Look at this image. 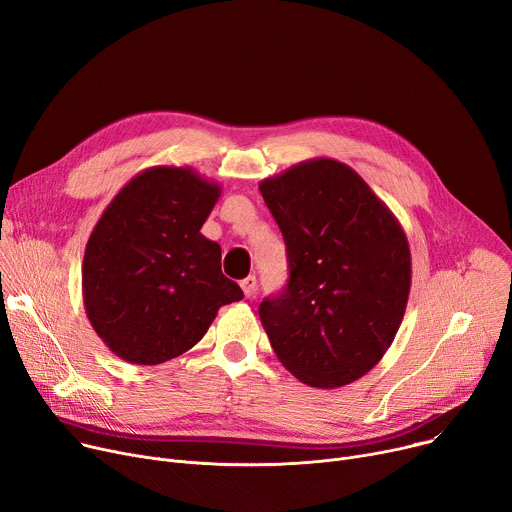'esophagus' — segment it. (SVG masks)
Returning <instances> with one entry per match:
<instances>
[{
  "label": "esophagus",
  "instance_id": "34e87169",
  "mask_svg": "<svg viewBox=\"0 0 512 512\" xmlns=\"http://www.w3.org/2000/svg\"><path fill=\"white\" fill-rule=\"evenodd\" d=\"M241 288H243L245 296H253L255 290H257V278H255V276H249V278L241 280Z\"/></svg>",
  "mask_w": 512,
  "mask_h": 512
}]
</instances>
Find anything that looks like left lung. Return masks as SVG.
<instances>
[{"instance_id": "left-lung-1", "label": "left lung", "mask_w": 512, "mask_h": 512, "mask_svg": "<svg viewBox=\"0 0 512 512\" xmlns=\"http://www.w3.org/2000/svg\"><path fill=\"white\" fill-rule=\"evenodd\" d=\"M288 253L290 280L259 304L278 360L304 385L344 387L379 364L412 286L407 236L344 162L313 158L259 183Z\"/></svg>"}]
</instances>
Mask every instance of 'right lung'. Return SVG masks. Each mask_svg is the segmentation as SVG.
I'll list each match as a JSON object with an SVG mask.
<instances>
[{"label": "right lung", "instance_id": "add662e5", "mask_svg": "<svg viewBox=\"0 0 512 512\" xmlns=\"http://www.w3.org/2000/svg\"><path fill=\"white\" fill-rule=\"evenodd\" d=\"M222 187L189 166H152L102 212L82 263L84 309L125 362L154 366L191 350L224 304L243 298L222 249L199 230Z\"/></svg>", "mask_w": 512, "mask_h": 512}]
</instances>
